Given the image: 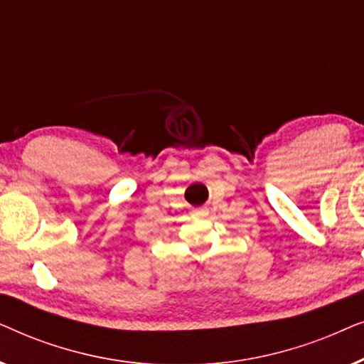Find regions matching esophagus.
Wrapping results in <instances>:
<instances>
[{"mask_svg": "<svg viewBox=\"0 0 364 364\" xmlns=\"http://www.w3.org/2000/svg\"><path fill=\"white\" fill-rule=\"evenodd\" d=\"M207 213H208L207 208L202 207V208H196V210L192 212V215H193V217H205Z\"/></svg>", "mask_w": 364, "mask_h": 364, "instance_id": "34e87169", "label": "esophagus"}]
</instances>
